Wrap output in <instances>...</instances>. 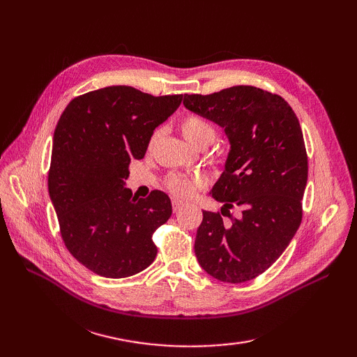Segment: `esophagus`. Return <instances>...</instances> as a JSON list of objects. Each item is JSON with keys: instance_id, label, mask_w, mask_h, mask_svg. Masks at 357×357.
<instances>
[{"instance_id": "34e87169", "label": "esophagus", "mask_w": 357, "mask_h": 357, "mask_svg": "<svg viewBox=\"0 0 357 357\" xmlns=\"http://www.w3.org/2000/svg\"><path fill=\"white\" fill-rule=\"evenodd\" d=\"M185 202H181V201H178V199H174V201H172V211H174V213H178L183 207H185Z\"/></svg>"}]
</instances>
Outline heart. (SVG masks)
<instances>
[{"label": "heart", "mask_w": 357, "mask_h": 357, "mask_svg": "<svg viewBox=\"0 0 357 357\" xmlns=\"http://www.w3.org/2000/svg\"><path fill=\"white\" fill-rule=\"evenodd\" d=\"M180 131L188 142L195 147H207L215 137L214 126L205 121L201 116H188L183 119L180 125ZM159 132L155 134L153 142L158 138ZM201 186V178L197 176H186V174H171L167 178V188L172 195L178 198H189L193 195L198 188Z\"/></svg>", "instance_id": "heart-1"}]
</instances>
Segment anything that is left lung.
<instances>
[{
	"instance_id": "left-lung-1",
	"label": "left lung",
	"mask_w": 357,
	"mask_h": 357,
	"mask_svg": "<svg viewBox=\"0 0 357 357\" xmlns=\"http://www.w3.org/2000/svg\"><path fill=\"white\" fill-rule=\"evenodd\" d=\"M183 104L219 125L231 144L225 169L211 189L222 214L202 211L195 255L207 274L225 283L261 275L282 256L302 220L308 159L301 125L278 95L253 86L185 95Z\"/></svg>"
}]
</instances>
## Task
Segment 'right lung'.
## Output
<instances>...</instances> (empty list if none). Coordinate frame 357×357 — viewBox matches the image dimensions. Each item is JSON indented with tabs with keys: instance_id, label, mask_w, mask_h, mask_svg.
<instances>
[{
	"instance_id": "1",
	"label": "right lung",
	"mask_w": 357,
	"mask_h": 357,
	"mask_svg": "<svg viewBox=\"0 0 357 357\" xmlns=\"http://www.w3.org/2000/svg\"><path fill=\"white\" fill-rule=\"evenodd\" d=\"M181 98L109 86L77 96L61 114L49 195L63 243L92 273L125 278L155 261L152 235L169 219L171 199L160 190L134 197L125 180L129 162L144 158L153 131Z\"/></svg>"
}]
</instances>
